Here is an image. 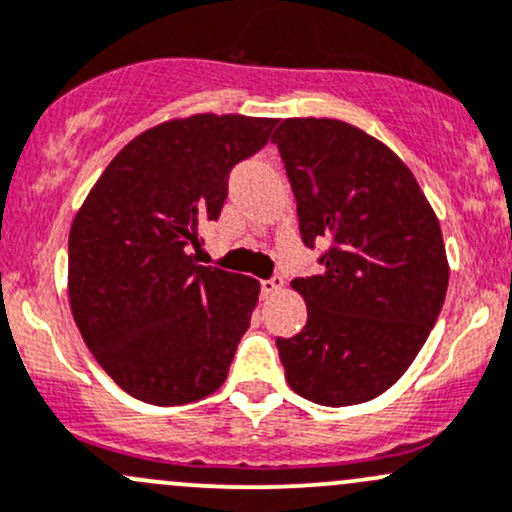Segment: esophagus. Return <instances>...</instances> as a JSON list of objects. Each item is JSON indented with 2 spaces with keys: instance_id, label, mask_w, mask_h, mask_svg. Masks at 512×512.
<instances>
[{
  "instance_id": "esophagus-1",
  "label": "esophagus",
  "mask_w": 512,
  "mask_h": 512,
  "mask_svg": "<svg viewBox=\"0 0 512 512\" xmlns=\"http://www.w3.org/2000/svg\"><path fill=\"white\" fill-rule=\"evenodd\" d=\"M284 287V279L282 277H272V279H262L260 282V289H262V297H272V294H277L279 289Z\"/></svg>"
}]
</instances>
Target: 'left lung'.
<instances>
[{
  "instance_id": "obj_1",
  "label": "left lung",
  "mask_w": 512,
  "mask_h": 512,
  "mask_svg": "<svg viewBox=\"0 0 512 512\" xmlns=\"http://www.w3.org/2000/svg\"><path fill=\"white\" fill-rule=\"evenodd\" d=\"M297 198L306 247L324 272L294 279L309 319L277 338L289 387L346 407L402 378L437 324L449 287L439 220L402 159L341 120L294 117L272 137Z\"/></svg>"
}]
</instances>
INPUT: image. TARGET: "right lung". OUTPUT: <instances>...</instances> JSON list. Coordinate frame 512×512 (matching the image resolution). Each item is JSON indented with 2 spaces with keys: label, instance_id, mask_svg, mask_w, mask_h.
<instances>
[{
  "label": "right lung",
  "instance_id": "right-lung-1",
  "mask_svg": "<svg viewBox=\"0 0 512 512\" xmlns=\"http://www.w3.org/2000/svg\"><path fill=\"white\" fill-rule=\"evenodd\" d=\"M277 120L193 115L157 125L110 161L68 238V297L85 346L149 405L196 402L228 378L260 282L198 265L235 164Z\"/></svg>",
  "mask_w": 512,
  "mask_h": 512
}]
</instances>
